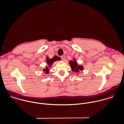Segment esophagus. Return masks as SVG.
Segmentation results:
<instances>
[{"mask_svg": "<svg viewBox=\"0 0 124 124\" xmlns=\"http://www.w3.org/2000/svg\"><path fill=\"white\" fill-rule=\"evenodd\" d=\"M61 58L62 59V60H64V58H65V57H64V56H61Z\"/></svg>", "mask_w": 124, "mask_h": 124, "instance_id": "esophagus-1", "label": "esophagus"}]
</instances>
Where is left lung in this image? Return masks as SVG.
Segmentation results:
<instances>
[{"mask_svg": "<svg viewBox=\"0 0 124 124\" xmlns=\"http://www.w3.org/2000/svg\"><path fill=\"white\" fill-rule=\"evenodd\" d=\"M70 62V65L71 67L72 70L73 72H75L77 73H78L80 70H83V68L82 65H78V63L76 62V61H71Z\"/></svg>", "mask_w": 124, "mask_h": 124, "instance_id": "1", "label": "left lung"}]
</instances>
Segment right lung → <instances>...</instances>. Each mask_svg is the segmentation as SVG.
<instances>
[{"mask_svg": "<svg viewBox=\"0 0 124 124\" xmlns=\"http://www.w3.org/2000/svg\"><path fill=\"white\" fill-rule=\"evenodd\" d=\"M59 60H61V58L60 57H57V56H54L51 59H49L48 57H47L46 59V62L48 64V65H49V67H50V65H51L55 61H59ZM43 71L44 72H46V74H47L49 72V70H48V68L47 67H46V69H43Z\"/></svg>", "mask_w": 124, "mask_h": 124, "instance_id": "obj_1", "label": "right lung"}]
</instances>
